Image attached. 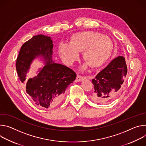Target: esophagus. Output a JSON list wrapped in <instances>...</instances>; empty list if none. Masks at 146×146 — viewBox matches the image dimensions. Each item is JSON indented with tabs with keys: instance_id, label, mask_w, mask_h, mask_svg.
I'll return each instance as SVG.
<instances>
[{
	"instance_id": "esophagus-1",
	"label": "esophagus",
	"mask_w": 146,
	"mask_h": 146,
	"mask_svg": "<svg viewBox=\"0 0 146 146\" xmlns=\"http://www.w3.org/2000/svg\"><path fill=\"white\" fill-rule=\"evenodd\" d=\"M85 78H86V77H85V76H80L79 75H78L76 78V79H75V82H81Z\"/></svg>"
}]
</instances>
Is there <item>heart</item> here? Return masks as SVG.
I'll use <instances>...</instances> for the list:
<instances>
[{
  "label": "heart",
  "mask_w": 146,
  "mask_h": 146,
  "mask_svg": "<svg viewBox=\"0 0 146 146\" xmlns=\"http://www.w3.org/2000/svg\"><path fill=\"white\" fill-rule=\"evenodd\" d=\"M111 46L110 39L94 32H84L74 34L70 42H61L58 51L64 62L72 65L79 57V52L83 50V57L94 66L102 63L107 56ZM86 65L82 67L85 70Z\"/></svg>",
  "instance_id": "obj_1"
}]
</instances>
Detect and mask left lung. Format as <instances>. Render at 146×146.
I'll use <instances>...</instances> for the list:
<instances>
[{
	"label": "left lung",
	"mask_w": 146,
	"mask_h": 146,
	"mask_svg": "<svg viewBox=\"0 0 146 146\" xmlns=\"http://www.w3.org/2000/svg\"><path fill=\"white\" fill-rule=\"evenodd\" d=\"M127 71L123 56L113 59L92 80L94 85L92 100L98 103H108L114 100L122 89Z\"/></svg>",
	"instance_id": "8db88e82"
}]
</instances>
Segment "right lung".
<instances>
[{"label": "right lung", "instance_id": "add662e5", "mask_svg": "<svg viewBox=\"0 0 146 146\" xmlns=\"http://www.w3.org/2000/svg\"><path fill=\"white\" fill-rule=\"evenodd\" d=\"M53 48L51 37L34 36L21 46L15 64L19 77L24 83L32 62L38 57L43 60L44 66L36 76L27 80L25 89L36 105L46 108L54 107L61 102L67 88L76 77L72 70L53 61Z\"/></svg>", "mask_w": 146, "mask_h": 146}]
</instances>
